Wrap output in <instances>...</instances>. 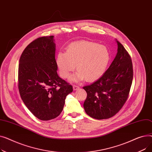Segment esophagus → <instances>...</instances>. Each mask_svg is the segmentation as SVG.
I'll use <instances>...</instances> for the list:
<instances>
[{
	"label": "esophagus",
	"mask_w": 152,
	"mask_h": 152,
	"mask_svg": "<svg viewBox=\"0 0 152 152\" xmlns=\"http://www.w3.org/2000/svg\"><path fill=\"white\" fill-rule=\"evenodd\" d=\"M73 90L74 91H76V90H78L79 89V86H76V85H73Z\"/></svg>",
	"instance_id": "esophagus-1"
}]
</instances>
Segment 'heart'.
I'll return each instance as SVG.
<instances>
[{
	"label": "heart",
	"instance_id": "obj_1",
	"mask_svg": "<svg viewBox=\"0 0 152 152\" xmlns=\"http://www.w3.org/2000/svg\"><path fill=\"white\" fill-rule=\"evenodd\" d=\"M110 58V52L105 46L81 41L69 44L66 52H58L56 64L63 78H68L76 65L77 71L71 77V81L77 82L85 79L87 82H93L104 74Z\"/></svg>",
	"mask_w": 152,
	"mask_h": 152
}]
</instances>
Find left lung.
I'll return each mask as SVG.
<instances>
[{
    "label": "left lung",
    "instance_id": "8db88e82",
    "mask_svg": "<svg viewBox=\"0 0 152 152\" xmlns=\"http://www.w3.org/2000/svg\"><path fill=\"white\" fill-rule=\"evenodd\" d=\"M118 52L103 76L92 84L83 87L87 92L84 103L86 113L97 119L115 115L129 96L133 79L131 58L116 40Z\"/></svg>",
    "mask_w": 152,
    "mask_h": 152
}]
</instances>
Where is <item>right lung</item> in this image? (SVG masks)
<instances>
[{"mask_svg":"<svg viewBox=\"0 0 152 152\" xmlns=\"http://www.w3.org/2000/svg\"><path fill=\"white\" fill-rule=\"evenodd\" d=\"M53 36L39 37L23 50L19 61L18 89L36 118L48 121L60 115L73 87L57 74Z\"/></svg>","mask_w":152,"mask_h":152,"instance_id":"right-lung-1","label":"right lung"}]
</instances>
